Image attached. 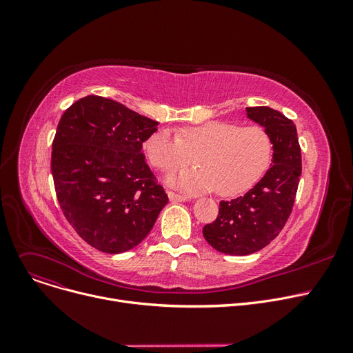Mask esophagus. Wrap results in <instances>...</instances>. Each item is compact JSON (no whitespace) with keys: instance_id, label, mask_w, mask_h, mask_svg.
Returning a JSON list of instances; mask_svg holds the SVG:
<instances>
[{"instance_id":"esophagus-1","label":"esophagus","mask_w":353,"mask_h":353,"mask_svg":"<svg viewBox=\"0 0 353 353\" xmlns=\"http://www.w3.org/2000/svg\"><path fill=\"white\" fill-rule=\"evenodd\" d=\"M167 194H169V199H170V200H176V201H186V200H189L188 196H183V194L174 193V192H172V190L167 192Z\"/></svg>"}]
</instances>
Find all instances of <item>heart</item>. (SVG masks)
I'll use <instances>...</instances> for the list:
<instances>
[{
  "label": "heart",
  "instance_id": "b5f03b06",
  "mask_svg": "<svg viewBox=\"0 0 353 353\" xmlns=\"http://www.w3.org/2000/svg\"><path fill=\"white\" fill-rule=\"evenodd\" d=\"M145 153L156 169L170 173L192 161L172 180L189 192L214 190L236 196L257 183L272 161L273 141L262 125L209 121L179 132L159 130L145 141Z\"/></svg>",
  "mask_w": 353,
  "mask_h": 353
}]
</instances>
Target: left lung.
<instances>
[{"instance_id":"1","label":"left lung","mask_w":353,"mask_h":353,"mask_svg":"<svg viewBox=\"0 0 353 353\" xmlns=\"http://www.w3.org/2000/svg\"><path fill=\"white\" fill-rule=\"evenodd\" d=\"M249 119L263 125L273 141V164L245 196L220 201L214 221L203 228L208 243L226 254L246 256L266 248L292 213L302 154L296 125L270 107H248Z\"/></svg>"}]
</instances>
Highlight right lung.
Wrapping results in <instances>:
<instances>
[{
	"label": "right lung",
	"mask_w": 353,
	"mask_h": 353,
	"mask_svg": "<svg viewBox=\"0 0 353 353\" xmlns=\"http://www.w3.org/2000/svg\"><path fill=\"white\" fill-rule=\"evenodd\" d=\"M157 124L101 96L80 99L61 116L51 152L55 194L91 248L133 249L169 201L141 153Z\"/></svg>",
	"instance_id": "add662e5"
}]
</instances>
